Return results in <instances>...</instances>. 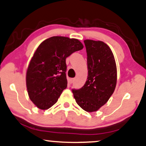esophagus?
Here are the masks:
<instances>
[{
  "instance_id": "obj_1",
  "label": "esophagus",
  "mask_w": 146,
  "mask_h": 146,
  "mask_svg": "<svg viewBox=\"0 0 146 146\" xmlns=\"http://www.w3.org/2000/svg\"><path fill=\"white\" fill-rule=\"evenodd\" d=\"M74 78H70V79L68 80V83L70 84H72L73 83V82H74Z\"/></svg>"
}]
</instances>
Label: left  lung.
I'll return each instance as SVG.
<instances>
[{"mask_svg":"<svg viewBox=\"0 0 146 146\" xmlns=\"http://www.w3.org/2000/svg\"><path fill=\"white\" fill-rule=\"evenodd\" d=\"M88 76L79 89H72L77 104L85 111H97L110 98L117 83V67L111 50L102 41L84 40Z\"/></svg>","mask_w":146,"mask_h":146,"instance_id":"left-lung-1","label":"left lung"}]
</instances>
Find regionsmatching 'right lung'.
<instances>
[{
  "mask_svg": "<svg viewBox=\"0 0 146 146\" xmlns=\"http://www.w3.org/2000/svg\"><path fill=\"white\" fill-rule=\"evenodd\" d=\"M83 48L78 40L64 36L49 38L40 44L26 75L29 98L37 108L47 110L57 102L67 87L66 58Z\"/></svg>",
  "mask_w": 146,
  "mask_h": 146,
  "instance_id": "1",
  "label": "right lung"
}]
</instances>
